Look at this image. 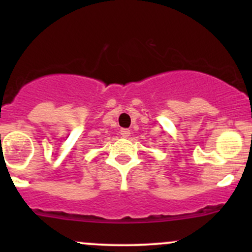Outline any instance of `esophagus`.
Returning <instances> with one entry per match:
<instances>
[{
	"instance_id": "34e87169",
	"label": "esophagus",
	"mask_w": 252,
	"mask_h": 252,
	"mask_svg": "<svg viewBox=\"0 0 252 252\" xmlns=\"http://www.w3.org/2000/svg\"><path fill=\"white\" fill-rule=\"evenodd\" d=\"M120 134L123 136V137H128V136H130V134H131V131H130L129 129L126 128H122L120 130Z\"/></svg>"
}]
</instances>
